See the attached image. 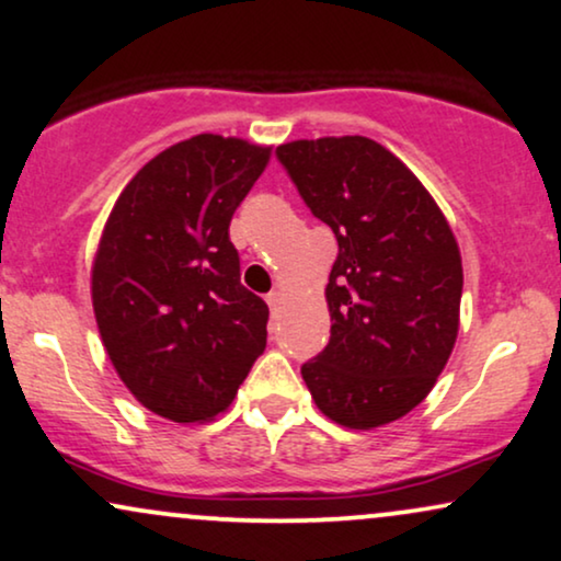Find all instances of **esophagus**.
I'll return each instance as SVG.
<instances>
[{"label":"esophagus","mask_w":561,"mask_h":561,"mask_svg":"<svg viewBox=\"0 0 561 561\" xmlns=\"http://www.w3.org/2000/svg\"><path fill=\"white\" fill-rule=\"evenodd\" d=\"M279 302H282V293H276V289H272V293L266 295V305L272 308V313H276L279 310Z\"/></svg>","instance_id":"34e87169"}]
</instances>
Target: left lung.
I'll list each match as a JSON object with an SVG mask.
<instances>
[{
    "label": "left lung",
    "instance_id": "8db88e82",
    "mask_svg": "<svg viewBox=\"0 0 561 561\" xmlns=\"http://www.w3.org/2000/svg\"><path fill=\"white\" fill-rule=\"evenodd\" d=\"M297 194L336 236L325 300L331 339L300 367L316 407L350 430L409 414L458 336V243L435 198L367 137L276 147Z\"/></svg>",
    "mask_w": 561,
    "mask_h": 561
}]
</instances>
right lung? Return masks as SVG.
Returning a JSON list of instances; mask_svg holds the SVG:
<instances>
[{
	"instance_id": "add662e5",
	"label": "right lung",
	"mask_w": 561,
	"mask_h": 561,
	"mask_svg": "<svg viewBox=\"0 0 561 561\" xmlns=\"http://www.w3.org/2000/svg\"><path fill=\"white\" fill-rule=\"evenodd\" d=\"M268 147L198 134L147 162L105 222L92 308L118 378L154 414L225 411L266 350L268 308L240 285L230 219Z\"/></svg>"
}]
</instances>
